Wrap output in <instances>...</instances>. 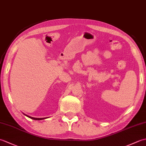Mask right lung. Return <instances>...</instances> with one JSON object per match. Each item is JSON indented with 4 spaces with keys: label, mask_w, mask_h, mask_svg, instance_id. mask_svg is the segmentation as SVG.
Wrapping results in <instances>:
<instances>
[{
    "label": "right lung",
    "mask_w": 146,
    "mask_h": 146,
    "mask_svg": "<svg viewBox=\"0 0 146 146\" xmlns=\"http://www.w3.org/2000/svg\"><path fill=\"white\" fill-rule=\"evenodd\" d=\"M24 115H26V117L30 118V119H33V120H42V119H46V118H47V117H45V118H35V117H31V116L27 115H26L25 113H24Z\"/></svg>",
    "instance_id": "add662e5"
}]
</instances>
